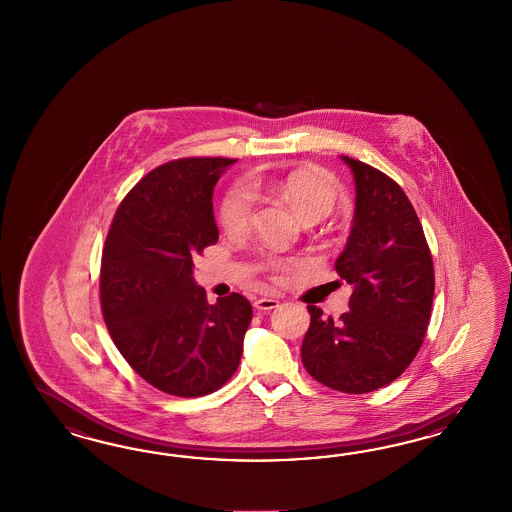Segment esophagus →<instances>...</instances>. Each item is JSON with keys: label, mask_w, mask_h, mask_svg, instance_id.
Here are the masks:
<instances>
[{"label": "esophagus", "mask_w": 512, "mask_h": 512, "mask_svg": "<svg viewBox=\"0 0 512 512\" xmlns=\"http://www.w3.org/2000/svg\"><path fill=\"white\" fill-rule=\"evenodd\" d=\"M279 300L276 298H259V300H255V308L261 311L274 310V308H278Z\"/></svg>", "instance_id": "obj_1"}]
</instances>
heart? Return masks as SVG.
Instances as JSON below:
<instances>
[{
  "label": "heart",
  "instance_id": "b5f03b06",
  "mask_svg": "<svg viewBox=\"0 0 512 512\" xmlns=\"http://www.w3.org/2000/svg\"><path fill=\"white\" fill-rule=\"evenodd\" d=\"M251 186L266 195L281 197L289 202L302 221H319L328 216L341 201L343 189L341 184L328 172L317 167H296L291 171L257 176L251 180ZM255 197L248 184H234L221 202V225L231 231L240 233L248 229L253 216ZM270 268L278 278L291 274L293 264L272 259Z\"/></svg>",
  "mask_w": 512,
  "mask_h": 512
}]
</instances>
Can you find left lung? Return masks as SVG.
Here are the masks:
<instances>
[{
  "mask_svg": "<svg viewBox=\"0 0 512 512\" xmlns=\"http://www.w3.org/2000/svg\"><path fill=\"white\" fill-rule=\"evenodd\" d=\"M355 180V216L336 272L353 287L340 321L310 306L302 364L325 387L366 394L419 353L434 300V263L413 204L387 174L340 155Z\"/></svg>",
  "mask_w": 512,
  "mask_h": 512,
  "instance_id": "left-lung-1",
  "label": "left lung"
}]
</instances>
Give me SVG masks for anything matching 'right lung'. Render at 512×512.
<instances>
[{
    "label": "right lung",
    "mask_w": 512,
    "mask_h": 512,
    "mask_svg": "<svg viewBox=\"0 0 512 512\" xmlns=\"http://www.w3.org/2000/svg\"><path fill=\"white\" fill-rule=\"evenodd\" d=\"M236 159L187 157L146 174L112 219L101 308L122 357L152 387L197 398L236 372L251 323L238 293L208 304L193 257L216 244L214 187Z\"/></svg>",
    "instance_id": "add662e5"
}]
</instances>
